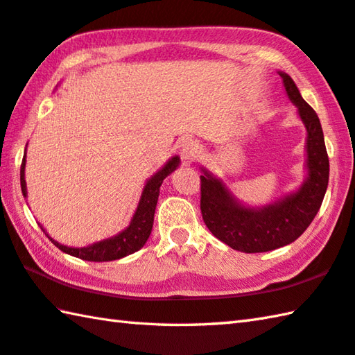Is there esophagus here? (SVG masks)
I'll return each mask as SVG.
<instances>
[{"instance_id": "1", "label": "esophagus", "mask_w": 355, "mask_h": 355, "mask_svg": "<svg viewBox=\"0 0 355 355\" xmlns=\"http://www.w3.org/2000/svg\"><path fill=\"white\" fill-rule=\"evenodd\" d=\"M198 152H200V147L196 141H192V139L184 141V143L180 146V155H182V159L184 164H191L192 161L197 158Z\"/></svg>"}]
</instances>
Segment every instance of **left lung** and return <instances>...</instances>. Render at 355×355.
I'll return each instance as SVG.
<instances>
[{"label": "left lung", "mask_w": 355, "mask_h": 355, "mask_svg": "<svg viewBox=\"0 0 355 355\" xmlns=\"http://www.w3.org/2000/svg\"><path fill=\"white\" fill-rule=\"evenodd\" d=\"M278 73L307 132L304 182L276 202L253 208L239 202L223 180L206 167H202L203 175H200V209L206 227L218 241L243 253L272 251L298 239L317 216L329 183V158L318 116L301 98L292 77Z\"/></svg>", "instance_id": "1"}]
</instances>
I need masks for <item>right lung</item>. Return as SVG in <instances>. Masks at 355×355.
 Listing matches in <instances>:
<instances>
[{
	"mask_svg": "<svg viewBox=\"0 0 355 355\" xmlns=\"http://www.w3.org/2000/svg\"><path fill=\"white\" fill-rule=\"evenodd\" d=\"M28 147V146H26ZM180 166V157L175 155L172 157L167 163L161 167L158 172L153 173V175L147 180L143 189V194L137 206V211L132 217L128 227L121 231V233L114 234L108 239L89 243L87 247H67V245H62L51 237L44 228L43 233L46 234L57 248L62 250L63 253L71 254L74 257H79L83 261H92V262H108V261H116L121 259V257H125L128 254L135 253L144 247V243L149 239L153 227V216H155V208L159 196V186L163 184V180L171 175V173L177 169ZM24 169H26V150L21 163V171H20V183H21V192L24 197H28V188H26V180H24Z\"/></svg>",
	"mask_w": 355,
	"mask_h": 355,
	"instance_id": "add662e5",
	"label": "right lung"
}]
</instances>
